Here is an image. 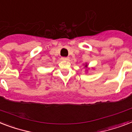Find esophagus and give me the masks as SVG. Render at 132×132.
Returning <instances> with one entry per match:
<instances>
[{
	"instance_id": "obj_1",
	"label": "esophagus",
	"mask_w": 132,
	"mask_h": 132,
	"mask_svg": "<svg viewBox=\"0 0 132 132\" xmlns=\"http://www.w3.org/2000/svg\"><path fill=\"white\" fill-rule=\"evenodd\" d=\"M62 60L64 61H68L69 60V57H62Z\"/></svg>"
}]
</instances>
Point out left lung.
I'll return each instance as SVG.
<instances>
[{
  "mask_svg": "<svg viewBox=\"0 0 132 132\" xmlns=\"http://www.w3.org/2000/svg\"><path fill=\"white\" fill-rule=\"evenodd\" d=\"M85 67H86V68H87V64H86V65L85 66Z\"/></svg>",
  "mask_w": 132,
  "mask_h": 132,
  "instance_id": "1",
  "label": "left lung"
}]
</instances>
